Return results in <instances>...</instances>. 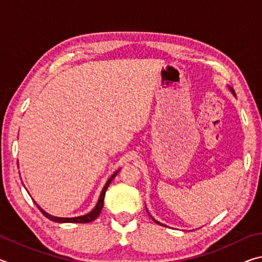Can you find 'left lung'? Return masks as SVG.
I'll return each mask as SVG.
<instances>
[{
  "instance_id": "1",
  "label": "left lung",
  "mask_w": 262,
  "mask_h": 262,
  "mask_svg": "<svg viewBox=\"0 0 262 262\" xmlns=\"http://www.w3.org/2000/svg\"><path fill=\"white\" fill-rule=\"evenodd\" d=\"M230 89H231V91H232V94H233V95H234V96H236V94H234V91H233V90H232V88H230ZM148 214H149V212H148ZM149 216H150V215H149ZM150 217H151V216H150ZM151 219H152V217H151ZM152 220H154V219H152ZM154 221H155V223H157V224H161V223H159V222H157V221H156V220H154Z\"/></svg>"
}]
</instances>
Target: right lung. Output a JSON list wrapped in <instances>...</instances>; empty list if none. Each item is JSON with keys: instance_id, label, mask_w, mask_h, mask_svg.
Wrapping results in <instances>:
<instances>
[{"instance_id": "right-lung-1", "label": "right lung", "mask_w": 262, "mask_h": 262, "mask_svg": "<svg viewBox=\"0 0 262 262\" xmlns=\"http://www.w3.org/2000/svg\"><path fill=\"white\" fill-rule=\"evenodd\" d=\"M117 173H118V172H115V173L108 179L107 183H106L104 189L101 190L100 196H99V200H98V203H97V206L95 207V209L89 212V214L84 215V216L72 217V219H64V217H55V216H52V215H50V214H47V212H46L45 210H43V209H41V208L39 207V206L37 205V203H35V205H37L38 209L42 212V215H45V217H47L48 220L57 222V223H89V222L95 221V220L97 219V217L99 216L100 211H101V209H103V206H104V198H105L106 189H107V187H108L110 184H111V181L113 180V178H114L115 176H117Z\"/></svg>"}]
</instances>
